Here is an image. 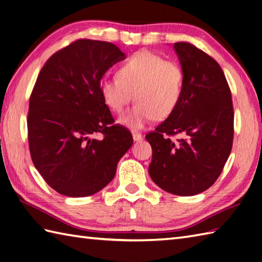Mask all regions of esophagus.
Returning <instances> with one entry per match:
<instances>
[{
	"label": "esophagus",
	"instance_id": "esophagus-1",
	"mask_svg": "<svg viewBox=\"0 0 262 262\" xmlns=\"http://www.w3.org/2000/svg\"><path fill=\"white\" fill-rule=\"evenodd\" d=\"M142 138H143V136H142V134H140V133H137V132H133V140H134L135 142L141 141Z\"/></svg>",
	"mask_w": 262,
	"mask_h": 262
}]
</instances>
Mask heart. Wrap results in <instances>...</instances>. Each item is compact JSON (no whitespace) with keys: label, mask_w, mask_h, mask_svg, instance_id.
<instances>
[{"label":"heart","mask_w":262,"mask_h":262,"mask_svg":"<svg viewBox=\"0 0 262 262\" xmlns=\"http://www.w3.org/2000/svg\"><path fill=\"white\" fill-rule=\"evenodd\" d=\"M183 81L185 75L179 64L142 51L119 66L117 77L104 79L100 92L105 104L117 114L124 111L134 94L137 103L119 121L141 129L154 118L162 120L173 113L182 97Z\"/></svg>","instance_id":"heart-1"}]
</instances>
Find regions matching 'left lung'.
I'll list each match as a JSON object with an SVG mask.
<instances>
[{"label": "left lung", "mask_w": 262, "mask_h": 262, "mask_svg": "<svg viewBox=\"0 0 262 262\" xmlns=\"http://www.w3.org/2000/svg\"><path fill=\"white\" fill-rule=\"evenodd\" d=\"M185 75L176 110L145 136L152 146L148 173L163 190L193 196L214 185L230 157L234 113L220 64L190 42H176ZM181 135L177 142L171 136Z\"/></svg>", "instance_id": "obj_1"}]
</instances>
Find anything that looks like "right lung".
Here are the masks:
<instances>
[{
  "instance_id": "1",
  "label": "right lung",
  "mask_w": 262,
  "mask_h": 262,
  "mask_svg": "<svg viewBox=\"0 0 262 262\" xmlns=\"http://www.w3.org/2000/svg\"><path fill=\"white\" fill-rule=\"evenodd\" d=\"M125 57L114 43L79 39L52 55L37 77L27 119L30 155L60 194L101 190L133 145L132 133L114 125L100 92L105 72Z\"/></svg>"
}]
</instances>
